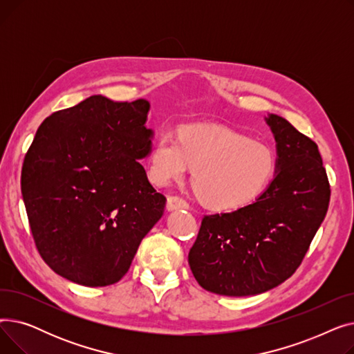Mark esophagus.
<instances>
[{
    "label": "esophagus",
    "mask_w": 354,
    "mask_h": 354,
    "mask_svg": "<svg viewBox=\"0 0 354 354\" xmlns=\"http://www.w3.org/2000/svg\"><path fill=\"white\" fill-rule=\"evenodd\" d=\"M166 207H167V209H169V211H174V209H187V208H189L188 202L185 201L183 198L178 196V195L167 196Z\"/></svg>",
    "instance_id": "obj_1"
}]
</instances>
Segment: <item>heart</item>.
Wrapping results in <instances>:
<instances>
[{"instance_id":"obj_1","label":"heart","mask_w":354,"mask_h":354,"mask_svg":"<svg viewBox=\"0 0 354 354\" xmlns=\"http://www.w3.org/2000/svg\"><path fill=\"white\" fill-rule=\"evenodd\" d=\"M275 155L259 142L218 126H188L179 140L162 133L149 153V176L163 187L192 169V183L207 208L230 211L261 195L275 174Z\"/></svg>"}]
</instances>
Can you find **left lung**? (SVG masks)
I'll list each match as a JSON object with an SVG mask.
<instances>
[{"label":"left lung","instance_id":"8db88e82","mask_svg":"<svg viewBox=\"0 0 354 354\" xmlns=\"http://www.w3.org/2000/svg\"><path fill=\"white\" fill-rule=\"evenodd\" d=\"M277 143L275 176L255 202L205 215L188 263L207 291L245 297L284 283L300 267L330 202L319 147L288 120L266 118Z\"/></svg>","mask_w":354,"mask_h":354}]
</instances>
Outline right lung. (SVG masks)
Wrapping results in <instances>:
<instances>
[{
	"instance_id": "add662e5",
	"label": "right lung",
	"mask_w": 354,
	"mask_h": 354,
	"mask_svg": "<svg viewBox=\"0 0 354 354\" xmlns=\"http://www.w3.org/2000/svg\"><path fill=\"white\" fill-rule=\"evenodd\" d=\"M147 100L90 96L48 116L24 158L21 192L37 250L66 280L118 283L162 218L139 159L151 153Z\"/></svg>"
}]
</instances>
